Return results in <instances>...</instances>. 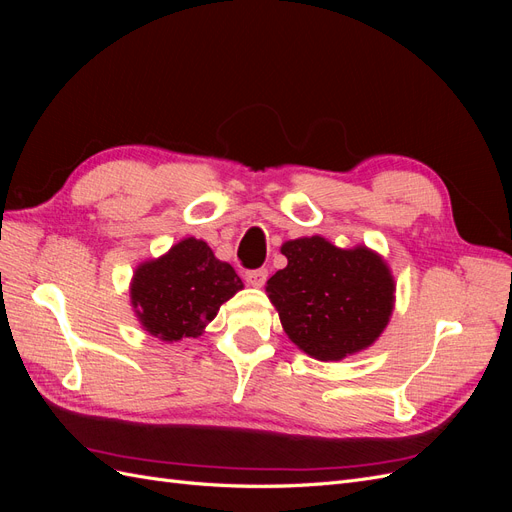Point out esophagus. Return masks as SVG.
<instances>
[{
	"mask_svg": "<svg viewBox=\"0 0 512 512\" xmlns=\"http://www.w3.org/2000/svg\"><path fill=\"white\" fill-rule=\"evenodd\" d=\"M267 277H269V271H267V269L247 271V273H245V282L250 284L252 288H262V286H265V282H267Z\"/></svg>",
	"mask_w": 512,
	"mask_h": 512,
	"instance_id": "esophagus-1",
	"label": "esophagus"
}]
</instances>
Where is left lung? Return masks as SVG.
<instances>
[{
	"label": "left lung",
	"mask_w": 512,
	"mask_h": 512,
	"mask_svg": "<svg viewBox=\"0 0 512 512\" xmlns=\"http://www.w3.org/2000/svg\"><path fill=\"white\" fill-rule=\"evenodd\" d=\"M288 265L267 297L290 342L318 361H342L376 344L395 309L389 262L367 245H333L320 235L282 245Z\"/></svg>",
	"instance_id": "obj_1"
}]
</instances>
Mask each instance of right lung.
Returning a JSON list of instances; mask_svg holds the SVG:
<instances>
[{
	"instance_id": "1",
	"label": "right lung",
	"mask_w": 512,
	"mask_h": 512,
	"mask_svg": "<svg viewBox=\"0 0 512 512\" xmlns=\"http://www.w3.org/2000/svg\"><path fill=\"white\" fill-rule=\"evenodd\" d=\"M243 290L228 262L207 241L185 237L158 258L143 260L130 282V303L141 329L166 344L203 335L222 303Z\"/></svg>"
}]
</instances>
